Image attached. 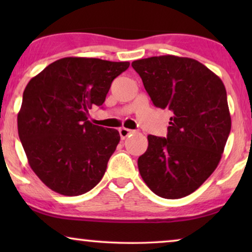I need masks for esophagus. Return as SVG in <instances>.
Returning <instances> with one entry per match:
<instances>
[{
    "instance_id": "1",
    "label": "esophagus",
    "mask_w": 252,
    "mask_h": 252,
    "mask_svg": "<svg viewBox=\"0 0 252 252\" xmlns=\"http://www.w3.org/2000/svg\"><path fill=\"white\" fill-rule=\"evenodd\" d=\"M133 132H134V130H132V129H128V128H125V127H122V128H119L120 137H122L123 140H124V139H126V137L128 136V135H130V134H132Z\"/></svg>"
}]
</instances>
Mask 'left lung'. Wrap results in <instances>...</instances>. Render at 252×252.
<instances>
[{"instance_id":"obj_1","label":"left lung","mask_w":252,"mask_h":252,"mask_svg":"<svg viewBox=\"0 0 252 252\" xmlns=\"http://www.w3.org/2000/svg\"><path fill=\"white\" fill-rule=\"evenodd\" d=\"M154 105L172 112L167 136L148 135L141 177L163 198L185 197L218 166L232 122L226 88L205 65L166 55L134 61Z\"/></svg>"}]
</instances>
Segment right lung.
<instances>
[{"instance_id":"1","label":"right lung","mask_w":252,"mask_h":252,"mask_svg":"<svg viewBox=\"0 0 252 252\" xmlns=\"http://www.w3.org/2000/svg\"><path fill=\"white\" fill-rule=\"evenodd\" d=\"M128 62L65 57L32 78L23 94L18 134L29 164L51 190L87 192L101 181L120 141L119 132L88 120Z\"/></svg>"}]
</instances>
